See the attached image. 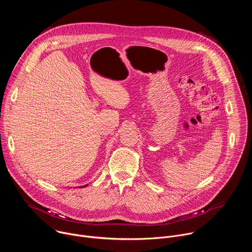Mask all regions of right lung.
Instances as JSON below:
<instances>
[{"label": "right lung", "mask_w": 252, "mask_h": 252, "mask_svg": "<svg viewBox=\"0 0 252 252\" xmlns=\"http://www.w3.org/2000/svg\"><path fill=\"white\" fill-rule=\"evenodd\" d=\"M87 186H88V185H86V186H85V187H87ZM85 187H83V188H85Z\"/></svg>", "instance_id": "right-lung-1"}]
</instances>
